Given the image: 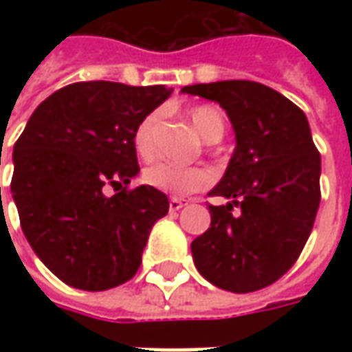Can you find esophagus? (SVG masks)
<instances>
[{
  "label": "esophagus",
  "mask_w": 352,
  "mask_h": 352,
  "mask_svg": "<svg viewBox=\"0 0 352 352\" xmlns=\"http://www.w3.org/2000/svg\"><path fill=\"white\" fill-rule=\"evenodd\" d=\"M184 206H188V199H180V197H172L170 199V210L172 211L182 210Z\"/></svg>",
  "instance_id": "34e87169"
}]
</instances>
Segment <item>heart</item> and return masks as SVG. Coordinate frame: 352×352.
Segmentation results:
<instances>
[{
    "instance_id": "obj_1",
    "label": "heart",
    "mask_w": 352,
    "mask_h": 352,
    "mask_svg": "<svg viewBox=\"0 0 352 352\" xmlns=\"http://www.w3.org/2000/svg\"><path fill=\"white\" fill-rule=\"evenodd\" d=\"M190 119L201 139L208 142H217L225 133V119L219 107L215 105H196L190 109ZM158 123V113H148L142 117L141 123L135 129L133 144L141 158H151L155 155V129ZM144 182L156 190L170 194V196L182 197L194 194L197 190H204L211 184V174L208 170L197 166H180L174 162H156L144 170Z\"/></svg>"
}]
</instances>
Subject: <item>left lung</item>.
Returning a JSON list of instances; mask_svg holds the SVG:
<instances>
[{"mask_svg": "<svg viewBox=\"0 0 352 352\" xmlns=\"http://www.w3.org/2000/svg\"><path fill=\"white\" fill-rule=\"evenodd\" d=\"M182 94L219 103L236 141L210 192L227 204L210 206V229L192 241L196 268L221 290L266 288L298 261L318 215L321 156L307 117L276 89L249 80L186 86Z\"/></svg>", "mask_w": 352, "mask_h": 352, "instance_id": "8db88e82", "label": "left lung"}]
</instances>
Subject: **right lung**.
I'll return each instance as SVG.
<instances>
[{
	"label": "right lung",
	"instance_id": "1",
	"mask_svg": "<svg viewBox=\"0 0 352 352\" xmlns=\"http://www.w3.org/2000/svg\"><path fill=\"white\" fill-rule=\"evenodd\" d=\"M170 94L76 82L29 117L13 146L11 194L34 254L64 284L102 292L137 274L168 197L153 186L127 190L139 174L133 135Z\"/></svg>",
	"mask_w": 352,
	"mask_h": 352
}]
</instances>
